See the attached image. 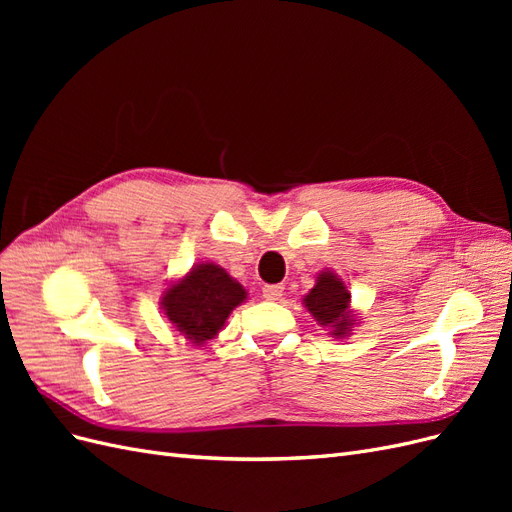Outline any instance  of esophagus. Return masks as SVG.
<instances>
[{
    "instance_id": "obj_1",
    "label": "esophagus",
    "mask_w": 512,
    "mask_h": 512,
    "mask_svg": "<svg viewBox=\"0 0 512 512\" xmlns=\"http://www.w3.org/2000/svg\"><path fill=\"white\" fill-rule=\"evenodd\" d=\"M284 294V286L280 284H267L265 288H262V297H265L267 301H280Z\"/></svg>"
}]
</instances>
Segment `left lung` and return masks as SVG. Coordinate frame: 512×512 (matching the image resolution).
Listing matches in <instances>:
<instances>
[{"label":"left lung","mask_w":512,"mask_h":512,"mask_svg":"<svg viewBox=\"0 0 512 512\" xmlns=\"http://www.w3.org/2000/svg\"><path fill=\"white\" fill-rule=\"evenodd\" d=\"M303 305L320 327L329 329V335L335 339L348 337L356 324V316L350 309V290L342 277L333 271L318 273L316 286L305 294Z\"/></svg>","instance_id":"left-lung-1"}]
</instances>
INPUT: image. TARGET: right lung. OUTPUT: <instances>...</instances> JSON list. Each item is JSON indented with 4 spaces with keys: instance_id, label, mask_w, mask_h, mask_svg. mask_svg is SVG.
Instances as JSON below:
<instances>
[{
    "instance_id": "obj_1",
    "label": "right lung",
    "mask_w": 512,
    "mask_h": 512,
    "mask_svg": "<svg viewBox=\"0 0 512 512\" xmlns=\"http://www.w3.org/2000/svg\"><path fill=\"white\" fill-rule=\"evenodd\" d=\"M247 299L245 288L220 265L198 262L162 294V309L190 344L203 346L218 335L232 309Z\"/></svg>"
}]
</instances>
